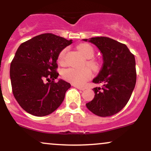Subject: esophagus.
Returning <instances> with one entry per match:
<instances>
[{
  "label": "esophagus",
  "instance_id": "obj_1",
  "mask_svg": "<svg viewBox=\"0 0 151 151\" xmlns=\"http://www.w3.org/2000/svg\"><path fill=\"white\" fill-rule=\"evenodd\" d=\"M75 87L77 88V89H79V90H82V91H83V90H84V89H84V87H80V86H76Z\"/></svg>",
  "mask_w": 151,
  "mask_h": 151
}]
</instances>
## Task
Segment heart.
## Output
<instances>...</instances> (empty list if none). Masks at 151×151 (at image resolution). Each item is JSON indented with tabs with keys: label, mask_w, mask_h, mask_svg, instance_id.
Here are the masks:
<instances>
[{
	"label": "heart",
	"mask_w": 151,
	"mask_h": 151,
	"mask_svg": "<svg viewBox=\"0 0 151 151\" xmlns=\"http://www.w3.org/2000/svg\"><path fill=\"white\" fill-rule=\"evenodd\" d=\"M77 49L84 55V58H87L86 61V65L93 71H97L99 69V63L96 60L93 59L94 55V50L92 46L87 43H81L77 46ZM67 48H64L60 52L58 55V62L60 65L65 64V58ZM89 67H85L81 69L67 68L62 71V77L67 81L75 86H83L86 84L92 77V72Z\"/></svg>",
	"instance_id": "b5f03b06"
}]
</instances>
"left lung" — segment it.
Instances as JSON below:
<instances>
[{
	"label": "left lung",
	"mask_w": 151,
	"mask_h": 151,
	"mask_svg": "<svg viewBox=\"0 0 151 151\" xmlns=\"http://www.w3.org/2000/svg\"><path fill=\"white\" fill-rule=\"evenodd\" d=\"M87 41V39H84ZM99 49L104 63L98 76L93 79L102 86L93 89L95 95L86 107L95 115L111 116L129 101L136 82L135 57L125 44L107 37L90 38Z\"/></svg>",
	"instance_id": "left-lung-1"
}]
</instances>
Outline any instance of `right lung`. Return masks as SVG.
I'll use <instances>...</instances> for the list:
<instances>
[{
	"label": "right lung",
	"mask_w": 151,
	"mask_h": 151,
	"mask_svg": "<svg viewBox=\"0 0 151 151\" xmlns=\"http://www.w3.org/2000/svg\"><path fill=\"white\" fill-rule=\"evenodd\" d=\"M70 44L72 40L45 33L19 46L10 64V81L13 96L27 113L45 116L61 105L71 84L62 79L55 81L59 75L57 60Z\"/></svg>",
	"instance_id": "1"
}]
</instances>
